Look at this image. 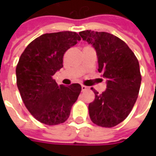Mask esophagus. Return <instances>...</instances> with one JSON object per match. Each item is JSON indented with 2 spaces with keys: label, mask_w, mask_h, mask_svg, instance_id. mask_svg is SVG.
I'll return each mask as SVG.
<instances>
[{
  "label": "esophagus",
  "mask_w": 156,
  "mask_h": 156,
  "mask_svg": "<svg viewBox=\"0 0 156 156\" xmlns=\"http://www.w3.org/2000/svg\"><path fill=\"white\" fill-rule=\"evenodd\" d=\"M88 87L87 86H84V85H82V91H85V90H88Z\"/></svg>",
  "instance_id": "obj_1"
}]
</instances>
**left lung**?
Masks as SVG:
<instances>
[{"label":"left lung","instance_id":"1","mask_svg":"<svg viewBox=\"0 0 156 156\" xmlns=\"http://www.w3.org/2000/svg\"><path fill=\"white\" fill-rule=\"evenodd\" d=\"M79 35L95 48L98 71L107 78L102 94L91 87L95 98L88 106L90 118L97 126L111 128L128 116L138 99L142 81L139 63L128 45L110 33L87 30Z\"/></svg>","mask_w":156,"mask_h":156}]
</instances>
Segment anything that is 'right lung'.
Masks as SVG:
<instances>
[{"label":"right lung","mask_w":156,"mask_h":156,"mask_svg":"<svg viewBox=\"0 0 156 156\" xmlns=\"http://www.w3.org/2000/svg\"><path fill=\"white\" fill-rule=\"evenodd\" d=\"M81 40L73 31L47 33L30 42L16 67L17 86L26 108L48 126L64 123L78 100V83L57 85L52 76L63 67L65 52Z\"/></svg>","instance_id":"1"}]
</instances>
